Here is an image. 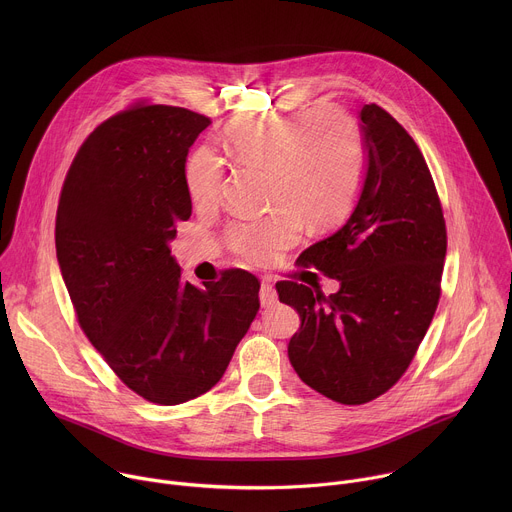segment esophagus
<instances>
[{
  "mask_svg": "<svg viewBox=\"0 0 512 512\" xmlns=\"http://www.w3.org/2000/svg\"><path fill=\"white\" fill-rule=\"evenodd\" d=\"M259 300H261V306H273V304H275V300H277L275 287H273V283H271V279H269V277H263V281H261Z\"/></svg>",
  "mask_w": 512,
  "mask_h": 512,
  "instance_id": "34e87169",
  "label": "esophagus"
}]
</instances>
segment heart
<instances>
[{
	"instance_id": "b5f03b06",
	"label": "heart",
	"mask_w": 512,
	"mask_h": 512,
	"mask_svg": "<svg viewBox=\"0 0 512 512\" xmlns=\"http://www.w3.org/2000/svg\"><path fill=\"white\" fill-rule=\"evenodd\" d=\"M227 143L241 162L269 170L271 202L279 204L229 225L231 249L249 261H275L298 243L302 218L316 227L330 225L354 200L364 162L362 137L356 123L334 107L241 119L229 127ZM223 178V164L208 148L186 166L196 204L214 202Z\"/></svg>"
}]
</instances>
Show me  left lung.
<instances>
[{"label":"left lung","mask_w":512,"mask_h":512,"mask_svg":"<svg viewBox=\"0 0 512 512\" xmlns=\"http://www.w3.org/2000/svg\"><path fill=\"white\" fill-rule=\"evenodd\" d=\"M358 127V200L338 231L298 259L338 279V291L275 285L279 302L300 316L287 344L291 367L344 405L377 399L407 371L440 300L448 245L440 198L411 135L375 103L358 111Z\"/></svg>","instance_id":"left-lung-1"}]
</instances>
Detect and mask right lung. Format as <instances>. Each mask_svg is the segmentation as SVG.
Returning <instances> with one entry per match:
<instances>
[{
  "instance_id": "1",
  "label": "right lung",
  "mask_w": 512,
  "mask_h": 512,
  "mask_svg": "<svg viewBox=\"0 0 512 512\" xmlns=\"http://www.w3.org/2000/svg\"><path fill=\"white\" fill-rule=\"evenodd\" d=\"M208 125L168 105L107 119L81 145L56 212V257L81 328L115 375L158 405L221 381L259 312L249 271L198 287L170 253L192 214L188 150Z\"/></svg>"
}]
</instances>
